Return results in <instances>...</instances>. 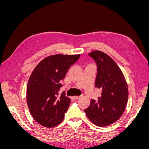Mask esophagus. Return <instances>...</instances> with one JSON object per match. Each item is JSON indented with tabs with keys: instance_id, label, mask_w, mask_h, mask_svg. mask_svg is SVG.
<instances>
[{
	"instance_id": "esophagus-1",
	"label": "esophagus",
	"mask_w": 149,
	"mask_h": 149,
	"mask_svg": "<svg viewBox=\"0 0 149 149\" xmlns=\"http://www.w3.org/2000/svg\"><path fill=\"white\" fill-rule=\"evenodd\" d=\"M81 97H82V96H74L73 98L74 99V100H79V99H80Z\"/></svg>"
}]
</instances>
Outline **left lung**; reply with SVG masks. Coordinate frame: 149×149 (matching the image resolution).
<instances>
[{
	"label": "left lung",
	"mask_w": 149,
	"mask_h": 149,
	"mask_svg": "<svg viewBox=\"0 0 149 149\" xmlns=\"http://www.w3.org/2000/svg\"><path fill=\"white\" fill-rule=\"evenodd\" d=\"M88 55L97 64L95 87L102 89V94L97 101L92 99L84 112L92 123L105 127L123 115L128 100V86L120 68L109 55L99 50Z\"/></svg>",
	"instance_id": "1"
}]
</instances>
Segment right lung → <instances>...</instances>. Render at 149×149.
<instances>
[{
  "label": "right lung",
  "instance_id": "right-lung-1",
  "mask_svg": "<svg viewBox=\"0 0 149 149\" xmlns=\"http://www.w3.org/2000/svg\"><path fill=\"white\" fill-rule=\"evenodd\" d=\"M80 55H51L44 58L31 73L26 89V102L30 114L38 124L48 128L60 124L71 100L58 91L68 70Z\"/></svg>",
  "mask_w": 149,
  "mask_h": 149
}]
</instances>
